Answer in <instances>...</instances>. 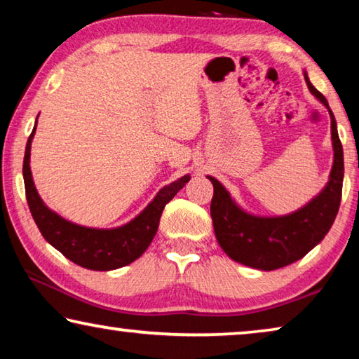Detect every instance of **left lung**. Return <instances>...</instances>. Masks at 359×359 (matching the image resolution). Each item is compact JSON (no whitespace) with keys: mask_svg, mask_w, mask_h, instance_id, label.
Instances as JSON below:
<instances>
[{"mask_svg":"<svg viewBox=\"0 0 359 359\" xmlns=\"http://www.w3.org/2000/svg\"><path fill=\"white\" fill-rule=\"evenodd\" d=\"M304 80L309 92L329 111L334 149L329 182L313 200L283 216H256L237 205L216 177L206 175L214 187L211 217L217 243L229 258L259 271H274L302 259L327 235L339 212L344 184V148L327 100L313 87L306 72Z\"/></svg>","mask_w":359,"mask_h":359,"instance_id":"1","label":"left lung"}]
</instances>
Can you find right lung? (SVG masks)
<instances>
[{
  "instance_id": "obj_1",
  "label": "right lung",
  "mask_w": 359,
  "mask_h": 359,
  "mask_svg": "<svg viewBox=\"0 0 359 359\" xmlns=\"http://www.w3.org/2000/svg\"><path fill=\"white\" fill-rule=\"evenodd\" d=\"M36 130V122L25 147L24 184L27 203L36 227L48 243L82 267L92 271H112L130 264L145 253L156 235L164 206L184 189L190 175L163 187L148 206L124 226L112 229H95L74 224L50 210L41 200L30 170V148Z\"/></svg>"
}]
</instances>
